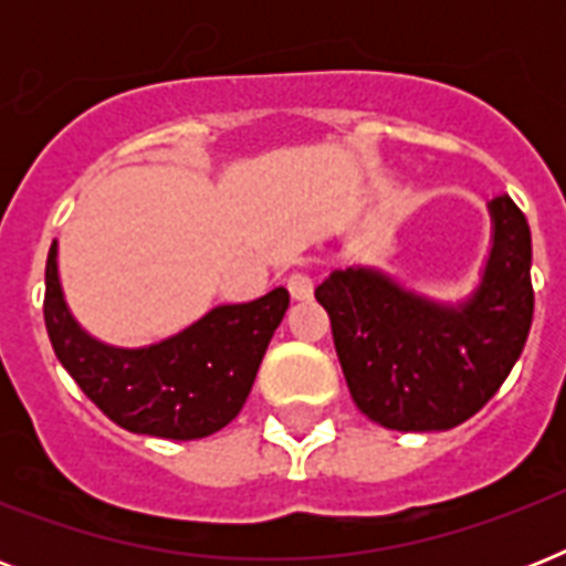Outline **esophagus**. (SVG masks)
<instances>
[{
    "label": "esophagus",
    "instance_id": "esophagus-1",
    "mask_svg": "<svg viewBox=\"0 0 566 566\" xmlns=\"http://www.w3.org/2000/svg\"><path fill=\"white\" fill-rule=\"evenodd\" d=\"M287 291H291L293 300H311L314 296V279L308 273H291L287 275Z\"/></svg>",
    "mask_w": 566,
    "mask_h": 566
}]
</instances>
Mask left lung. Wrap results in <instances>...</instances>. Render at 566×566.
<instances>
[{
	"instance_id": "obj_1",
	"label": "left lung",
	"mask_w": 566,
	"mask_h": 566,
	"mask_svg": "<svg viewBox=\"0 0 566 566\" xmlns=\"http://www.w3.org/2000/svg\"><path fill=\"white\" fill-rule=\"evenodd\" d=\"M488 208L493 247L467 302L440 305L370 266L335 270L314 291L355 405L385 429H455L500 390L526 346L532 231L509 196Z\"/></svg>"
}]
</instances>
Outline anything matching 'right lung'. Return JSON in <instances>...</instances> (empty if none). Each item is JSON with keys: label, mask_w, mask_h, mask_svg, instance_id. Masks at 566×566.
<instances>
[{"label": "right lung", "mask_w": 566, "mask_h": 566, "mask_svg": "<svg viewBox=\"0 0 566 566\" xmlns=\"http://www.w3.org/2000/svg\"><path fill=\"white\" fill-rule=\"evenodd\" d=\"M287 305V291L275 287L255 302L217 305L161 344L119 349L87 335L66 308L57 243L46 258L43 319L57 361L108 420L135 434L196 440L229 426Z\"/></svg>", "instance_id": "obj_1"}]
</instances>
